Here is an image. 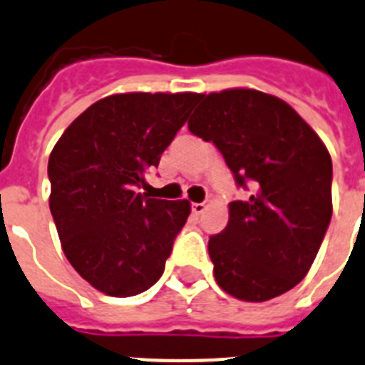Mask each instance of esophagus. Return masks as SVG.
<instances>
[{"mask_svg": "<svg viewBox=\"0 0 365 365\" xmlns=\"http://www.w3.org/2000/svg\"><path fill=\"white\" fill-rule=\"evenodd\" d=\"M207 207H209V203H207V201H203V203H194L192 205V212L200 216V215H203Z\"/></svg>", "mask_w": 365, "mask_h": 365, "instance_id": "esophagus-1", "label": "esophagus"}]
</instances>
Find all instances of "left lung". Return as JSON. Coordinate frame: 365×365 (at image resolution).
Instances as JSON below:
<instances>
[{"label":"left lung","instance_id":"obj_1","mask_svg":"<svg viewBox=\"0 0 365 365\" xmlns=\"http://www.w3.org/2000/svg\"><path fill=\"white\" fill-rule=\"evenodd\" d=\"M188 128L212 141L246 201L209 239L216 284L244 302L287 293L312 269L332 218V158L287 102L255 89L201 95Z\"/></svg>","mask_w":365,"mask_h":365}]
</instances>
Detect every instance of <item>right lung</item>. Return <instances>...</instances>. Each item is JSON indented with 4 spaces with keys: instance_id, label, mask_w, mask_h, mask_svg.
<instances>
[{
    "instance_id": "1",
    "label": "right lung",
    "mask_w": 365,
    "mask_h": 365,
    "mask_svg": "<svg viewBox=\"0 0 365 365\" xmlns=\"http://www.w3.org/2000/svg\"><path fill=\"white\" fill-rule=\"evenodd\" d=\"M200 93H119L78 115L48 160L50 210L68 263L110 297H134L164 272L190 201L138 192Z\"/></svg>"
}]
</instances>
